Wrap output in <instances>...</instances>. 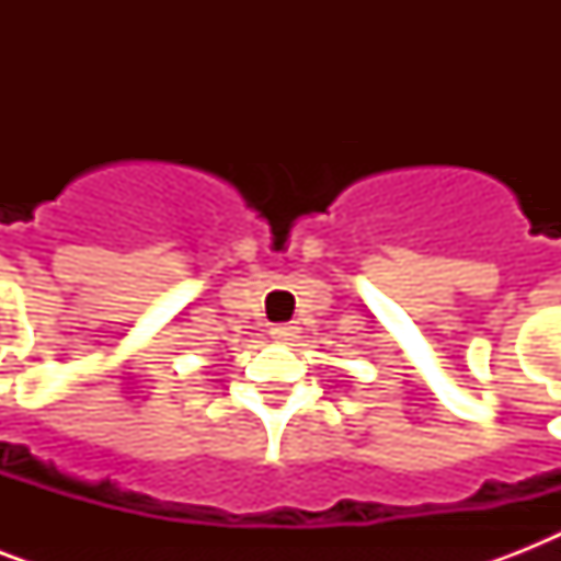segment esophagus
Wrapping results in <instances>:
<instances>
[{"label":"esophagus","mask_w":561,"mask_h":561,"mask_svg":"<svg viewBox=\"0 0 561 561\" xmlns=\"http://www.w3.org/2000/svg\"><path fill=\"white\" fill-rule=\"evenodd\" d=\"M271 334H273V341H276V343H290L299 334V325H294V323L273 325Z\"/></svg>","instance_id":"esophagus-1"}]
</instances>
